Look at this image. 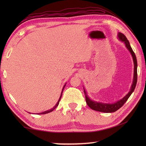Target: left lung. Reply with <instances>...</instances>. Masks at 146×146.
<instances>
[{
  "label": "left lung",
  "instance_id": "obj_1",
  "mask_svg": "<svg viewBox=\"0 0 146 146\" xmlns=\"http://www.w3.org/2000/svg\"><path fill=\"white\" fill-rule=\"evenodd\" d=\"M118 37L120 39V40L123 42L125 43V46L127 48L128 50L129 51V52L131 54L133 59V62H134V76H133V84L131 88V90L126 95L123 97L122 99L117 101V102L113 103V104H106V103H102V102H95L91 100L89 97H88L87 93H86V90L84 89V91L85 97H86V101L87 103L88 106L91 109L100 112H104V113H113L115 112L116 111H117L118 109H120L122 106L124 104L125 102L127 100L128 98L131 95L132 93L134 91L136 85H137V58H136V55L135 53L133 52V49L131 47L129 40H127L124 35L122 34V33H118Z\"/></svg>",
  "mask_w": 146,
  "mask_h": 146
}]
</instances>
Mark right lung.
Here are the masks:
<instances>
[{
    "label": "right lung",
    "instance_id": "obj_1",
    "mask_svg": "<svg viewBox=\"0 0 146 146\" xmlns=\"http://www.w3.org/2000/svg\"><path fill=\"white\" fill-rule=\"evenodd\" d=\"M65 86H66V84L64 85V86L63 87V89H62V93H61V95H60V98H59V99H58V102H57V103L56 104V105L54 106V107L52 108V109H51V110H48V111H44V112H42V113H38V114H40V115H42V114H46V113H50V112H51V111H53L55 110V109L58 106V104H59V102H60V98H61V97H62V92H63V90H64V88H65Z\"/></svg>",
    "mask_w": 146,
    "mask_h": 146
}]
</instances>
